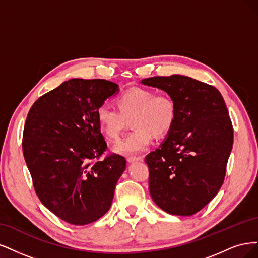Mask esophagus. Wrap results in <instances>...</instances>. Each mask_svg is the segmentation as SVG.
Returning <instances> with one entry per match:
<instances>
[{"label": "esophagus", "mask_w": 258, "mask_h": 258, "mask_svg": "<svg viewBox=\"0 0 258 258\" xmlns=\"http://www.w3.org/2000/svg\"><path fill=\"white\" fill-rule=\"evenodd\" d=\"M127 162L128 163H135V162H143L144 159L143 157H136V156H131V157H127Z\"/></svg>", "instance_id": "34e87169"}]
</instances>
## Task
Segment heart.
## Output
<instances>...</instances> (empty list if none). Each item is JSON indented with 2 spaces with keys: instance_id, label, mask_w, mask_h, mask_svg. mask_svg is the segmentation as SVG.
<instances>
[{
  "instance_id": "1",
  "label": "heart",
  "mask_w": 258,
  "mask_h": 258,
  "mask_svg": "<svg viewBox=\"0 0 258 258\" xmlns=\"http://www.w3.org/2000/svg\"><path fill=\"white\" fill-rule=\"evenodd\" d=\"M118 110L103 104L96 110L98 127L108 138L114 140L131 120L135 131L119 140L112 147L113 152L121 155H135L145 151L152 136H163L170 131L176 119V104L164 93L154 94L153 91L133 88L122 93L117 101Z\"/></svg>"
}]
</instances>
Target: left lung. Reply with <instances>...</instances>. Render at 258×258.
Segmentation results:
<instances>
[{"instance_id": "left-lung-1", "label": "left lung", "mask_w": 258, "mask_h": 258, "mask_svg": "<svg viewBox=\"0 0 258 258\" xmlns=\"http://www.w3.org/2000/svg\"><path fill=\"white\" fill-rule=\"evenodd\" d=\"M140 84L167 93L176 119L163 143L149 153V190L162 210L193 215L219 193L225 178L234 131L219 90L182 75Z\"/></svg>"}]
</instances>
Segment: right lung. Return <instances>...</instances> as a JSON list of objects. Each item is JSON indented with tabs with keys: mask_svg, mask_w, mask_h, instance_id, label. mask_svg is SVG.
I'll return each mask as SVG.
<instances>
[{
	"mask_svg": "<svg viewBox=\"0 0 258 258\" xmlns=\"http://www.w3.org/2000/svg\"><path fill=\"white\" fill-rule=\"evenodd\" d=\"M119 93L104 79H70L33 104L22 150L35 192L57 218L73 225L92 223L109 210L126 161L113 154L94 162L107 144L97 108Z\"/></svg>",
	"mask_w": 258,
	"mask_h": 258,
	"instance_id": "add662e5",
	"label": "right lung"
}]
</instances>
